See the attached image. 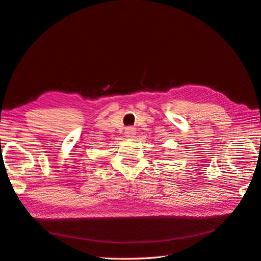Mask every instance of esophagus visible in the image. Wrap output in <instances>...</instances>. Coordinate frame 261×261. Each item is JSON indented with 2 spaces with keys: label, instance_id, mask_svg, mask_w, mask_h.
I'll return each instance as SVG.
<instances>
[{
  "label": "esophagus",
  "instance_id": "esophagus-1",
  "mask_svg": "<svg viewBox=\"0 0 261 261\" xmlns=\"http://www.w3.org/2000/svg\"><path fill=\"white\" fill-rule=\"evenodd\" d=\"M135 134H136L135 128H133V127H127L125 130V135H126V137H128V138H133Z\"/></svg>",
  "mask_w": 261,
  "mask_h": 261
}]
</instances>
